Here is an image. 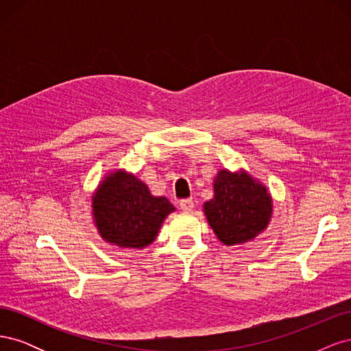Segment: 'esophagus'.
Wrapping results in <instances>:
<instances>
[{
  "label": "esophagus",
  "instance_id": "esophagus-1",
  "mask_svg": "<svg viewBox=\"0 0 351 351\" xmlns=\"http://www.w3.org/2000/svg\"><path fill=\"white\" fill-rule=\"evenodd\" d=\"M180 208H182L184 212L193 210V208H195L193 199H183V200H180Z\"/></svg>",
  "mask_w": 351,
  "mask_h": 351
}]
</instances>
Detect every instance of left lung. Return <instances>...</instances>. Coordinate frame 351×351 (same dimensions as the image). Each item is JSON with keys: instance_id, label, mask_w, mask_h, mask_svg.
Listing matches in <instances>:
<instances>
[{"instance_id": "1", "label": "left lung", "mask_w": 351, "mask_h": 351, "mask_svg": "<svg viewBox=\"0 0 351 351\" xmlns=\"http://www.w3.org/2000/svg\"><path fill=\"white\" fill-rule=\"evenodd\" d=\"M214 199L204 205L209 226L227 244H241L267 228L272 214V199L265 186L246 173L221 169L214 183Z\"/></svg>"}]
</instances>
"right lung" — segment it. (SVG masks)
Returning <instances> with one entry per match:
<instances>
[{"instance_id": "right-lung-1", "label": "right lung", "mask_w": 351, "mask_h": 351, "mask_svg": "<svg viewBox=\"0 0 351 351\" xmlns=\"http://www.w3.org/2000/svg\"><path fill=\"white\" fill-rule=\"evenodd\" d=\"M92 208L102 239L130 249L151 244L165 217L174 210L167 197L152 196L146 184L124 171L104 180Z\"/></svg>"}]
</instances>
